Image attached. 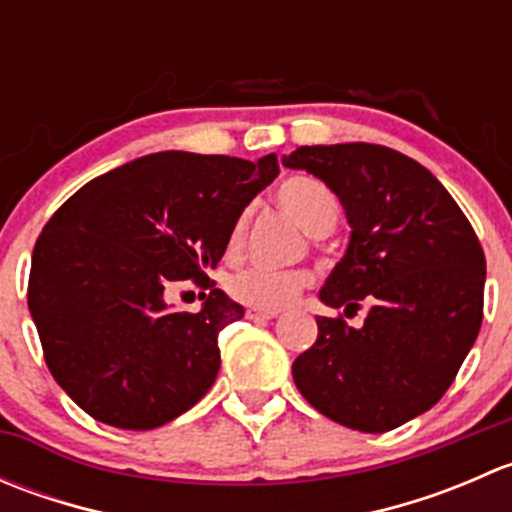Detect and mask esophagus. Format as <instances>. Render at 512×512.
<instances>
[{
	"label": "esophagus",
	"mask_w": 512,
	"mask_h": 512,
	"mask_svg": "<svg viewBox=\"0 0 512 512\" xmlns=\"http://www.w3.org/2000/svg\"><path fill=\"white\" fill-rule=\"evenodd\" d=\"M277 314H280L277 309H255V307H250L245 312V317L255 319V322H265V319H275Z\"/></svg>",
	"instance_id": "esophagus-1"
}]
</instances>
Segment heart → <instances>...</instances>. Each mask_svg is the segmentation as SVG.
I'll return each instance as SVG.
<instances>
[{
  "label": "heart",
  "mask_w": 512,
  "mask_h": 512,
  "mask_svg": "<svg viewBox=\"0 0 512 512\" xmlns=\"http://www.w3.org/2000/svg\"><path fill=\"white\" fill-rule=\"evenodd\" d=\"M277 203L282 205L285 213L292 215L309 235L322 237L337 227L339 220V200L334 198L332 190L317 178L309 175H292L285 183L277 188ZM247 218L240 215L232 225L230 237H227V247L232 252L240 250L242 240H245ZM304 287H309V275L299 270L289 272H270V270H242L230 277L227 289H230L232 299L240 304L255 309H282L292 304L299 297Z\"/></svg>",
  "instance_id": "heart-1"
}]
</instances>
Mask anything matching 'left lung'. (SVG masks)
<instances>
[{
	"label": "left lung",
	"instance_id": "left-lung-1",
	"mask_svg": "<svg viewBox=\"0 0 512 512\" xmlns=\"http://www.w3.org/2000/svg\"><path fill=\"white\" fill-rule=\"evenodd\" d=\"M282 165L322 180L352 227L319 299L344 314L371 304L359 329L317 317L294 384L342 426L391 431L438 404L471 352L483 322V247L436 175L394 148L302 146Z\"/></svg>",
	"mask_w": 512,
	"mask_h": 512
}]
</instances>
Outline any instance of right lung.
Wrapping results in <instances>:
<instances>
[{
  "label": "right lung",
  "instance_id": "right-lung-1",
  "mask_svg": "<svg viewBox=\"0 0 512 512\" xmlns=\"http://www.w3.org/2000/svg\"><path fill=\"white\" fill-rule=\"evenodd\" d=\"M277 173L275 153L257 163L151 153L98 175L51 215L34 245L29 312L51 376L86 414L148 431L208 394L220 329L245 314L208 270ZM183 279L211 289L200 313L164 302Z\"/></svg>",
  "mask_w": 512,
  "mask_h": 512
}]
</instances>
